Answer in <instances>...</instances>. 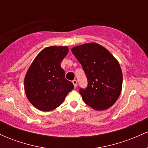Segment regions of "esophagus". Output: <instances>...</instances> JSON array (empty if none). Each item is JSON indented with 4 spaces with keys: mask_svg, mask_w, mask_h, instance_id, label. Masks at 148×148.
Returning a JSON list of instances; mask_svg holds the SVG:
<instances>
[{
    "mask_svg": "<svg viewBox=\"0 0 148 148\" xmlns=\"http://www.w3.org/2000/svg\"><path fill=\"white\" fill-rule=\"evenodd\" d=\"M72 84H74V88L77 87V81H76V80H73V81H72Z\"/></svg>",
    "mask_w": 148,
    "mask_h": 148,
    "instance_id": "esophagus-1",
    "label": "esophagus"
}]
</instances>
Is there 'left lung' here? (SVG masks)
I'll return each mask as SVG.
<instances>
[{"mask_svg": "<svg viewBox=\"0 0 148 148\" xmlns=\"http://www.w3.org/2000/svg\"><path fill=\"white\" fill-rule=\"evenodd\" d=\"M81 63L88 80L86 88L79 93L86 104L102 111L114 104L118 99L123 85V73L116 59L96 43H88L72 49Z\"/></svg>", "mask_w": 148, "mask_h": 148, "instance_id": "8db88e82", "label": "left lung"}]
</instances>
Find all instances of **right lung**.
<instances>
[{
  "mask_svg": "<svg viewBox=\"0 0 148 148\" xmlns=\"http://www.w3.org/2000/svg\"><path fill=\"white\" fill-rule=\"evenodd\" d=\"M68 53L67 47H50L37 56L24 80L25 95L37 109L50 111L63 102L74 85L65 79L61 61Z\"/></svg>",
  "mask_w": 148,
  "mask_h": 148,
  "instance_id": "add662e5",
  "label": "right lung"
}]
</instances>
